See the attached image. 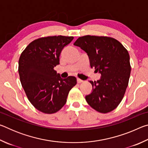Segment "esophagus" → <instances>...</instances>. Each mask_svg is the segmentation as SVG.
<instances>
[{
  "instance_id": "34e87169",
  "label": "esophagus",
  "mask_w": 148,
  "mask_h": 148,
  "mask_svg": "<svg viewBox=\"0 0 148 148\" xmlns=\"http://www.w3.org/2000/svg\"><path fill=\"white\" fill-rule=\"evenodd\" d=\"M77 83H78V84L82 83V82H83V80L81 79H79V78H77Z\"/></svg>"
}]
</instances>
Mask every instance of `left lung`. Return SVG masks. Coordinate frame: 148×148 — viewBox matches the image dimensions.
<instances>
[{"mask_svg":"<svg viewBox=\"0 0 148 148\" xmlns=\"http://www.w3.org/2000/svg\"><path fill=\"white\" fill-rule=\"evenodd\" d=\"M74 45L86 52L90 66L101 74L100 79L89 81L92 91L86 96L87 102L101 113L112 111L128 86L131 71L128 51L117 40L108 36L86 35L79 37Z\"/></svg>","mask_w":148,"mask_h":148,"instance_id":"8db88e82","label":"left lung"}]
</instances>
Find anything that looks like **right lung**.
I'll use <instances>...</instances> for the list:
<instances>
[{
  "label": "right lung",
  "instance_id": "right-lung-1",
  "mask_svg": "<svg viewBox=\"0 0 148 148\" xmlns=\"http://www.w3.org/2000/svg\"><path fill=\"white\" fill-rule=\"evenodd\" d=\"M73 36L42 37L31 42L19 59L18 72L22 87L35 108L44 114H54L66 104L69 91L76 84V77L62 79L54 67L59 56Z\"/></svg>",
  "mask_w": 148,
  "mask_h": 148
}]
</instances>
